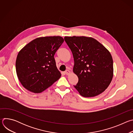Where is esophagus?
Segmentation results:
<instances>
[{
	"mask_svg": "<svg viewBox=\"0 0 133 133\" xmlns=\"http://www.w3.org/2000/svg\"><path fill=\"white\" fill-rule=\"evenodd\" d=\"M65 73L66 75H69V74L70 73V71H69V70H66L65 71Z\"/></svg>",
	"mask_w": 133,
	"mask_h": 133,
	"instance_id": "obj_1",
	"label": "esophagus"
}]
</instances>
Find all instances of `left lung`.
<instances>
[{
    "instance_id": "1",
    "label": "left lung",
    "mask_w": 133,
    "mask_h": 133,
    "mask_svg": "<svg viewBox=\"0 0 133 133\" xmlns=\"http://www.w3.org/2000/svg\"><path fill=\"white\" fill-rule=\"evenodd\" d=\"M74 59V72L78 77L75 88L83 97H94L108 87L113 76V61L109 51L91 37H65Z\"/></svg>"
}]
</instances>
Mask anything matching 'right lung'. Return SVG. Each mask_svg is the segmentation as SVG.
I'll use <instances>...</instances> for the list:
<instances>
[{
    "label": "right lung",
    "instance_id": "add662e5",
    "mask_svg": "<svg viewBox=\"0 0 133 133\" xmlns=\"http://www.w3.org/2000/svg\"><path fill=\"white\" fill-rule=\"evenodd\" d=\"M64 42L60 36L37 38L19 52L16 72L26 89L40 93L60 78L61 74L56 67L54 55Z\"/></svg>",
    "mask_w": 133,
    "mask_h": 133
}]
</instances>
